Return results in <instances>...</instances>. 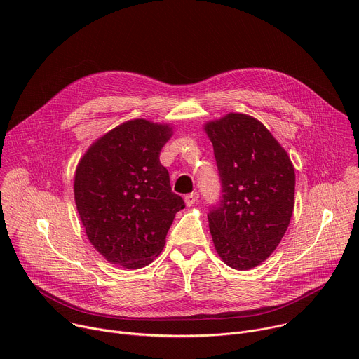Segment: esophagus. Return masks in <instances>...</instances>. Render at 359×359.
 <instances>
[{
    "label": "esophagus",
    "instance_id": "34e87169",
    "mask_svg": "<svg viewBox=\"0 0 359 359\" xmlns=\"http://www.w3.org/2000/svg\"><path fill=\"white\" fill-rule=\"evenodd\" d=\"M198 200V193L197 191H193V193H190V194H187L186 197H184V203H186V206H193V204L196 203Z\"/></svg>",
    "mask_w": 359,
    "mask_h": 359
}]
</instances>
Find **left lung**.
Here are the masks:
<instances>
[{
  "mask_svg": "<svg viewBox=\"0 0 359 359\" xmlns=\"http://www.w3.org/2000/svg\"><path fill=\"white\" fill-rule=\"evenodd\" d=\"M204 132L223 191L208 215L215 248L229 267L251 270L270 257L288 229L294 166L271 132L250 115L227 114L204 123Z\"/></svg>",
  "mask_w": 359,
  "mask_h": 359,
  "instance_id": "1",
  "label": "left lung"
}]
</instances>
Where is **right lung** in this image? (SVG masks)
Masks as SVG:
<instances>
[{
  "instance_id": "obj_1",
  "label": "right lung",
  "mask_w": 359,
  "mask_h": 359,
  "mask_svg": "<svg viewBox=\"0 0 359 359\" xmlns=\"http://www.w3.org/2000/svg\"><path fill=\"white\" fill-rule=\"evenodd\" d=\"M172 135L168 123L132 119L96 139L76 166L74 193L86 237L112 264H150L184 209L159 161Z\"/></svg>"
}]
</instances>
